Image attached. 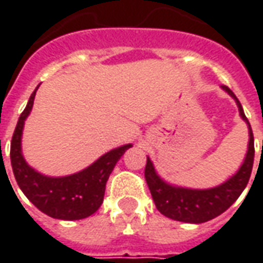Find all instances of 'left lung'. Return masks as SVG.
<instances>
[{"instance_id": "left-lung-1", "label": "left lung", "mask_w": 263, "mask_h": 263, "mask_svg": "<svg viewBox=\"0 0 263 263\" xmlns=\"http://www.w3.org/2000/svg\"><path fill=\"white\" fill-rule=\"evenodd\" d=\"M222 89L236 99L240 116L249 124L250 139H249V151L246 159L237 171V174L231 177L224 184L214 187V189H208V190H192V189L170 186L165 181H162L158 177L152 162L147 158L146 167H145V178H146L147 187L151 190V195L158 211L171 219L183 221V222H193V224L206 222L209 219L221 215L224 211H227L248 186L252 168H253V157H255L252 127L243 112L241 104L238 102L233 90L226 85H222Z\"/></svg>"}]
</instances>
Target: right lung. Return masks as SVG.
Wrapping results in <instances>:
<instances>
[{
    "mask_svg": "<svg viewBox=\"0 0 263 263\" xmlns=\"http://www.w3.org/2000/svg\"><path fill=\"white\" fill-rule=\"evenodd\" d=\"M35 95L36 89L29 98L25 111L18 117L11 139L10 158L15 181L26 197L39 211L49 217L66 221L89 217L101 206L108 177L112 173L117 161L123 157L128 147H132V145H124L109 151L90 167L73 176L54 178L36 173L33 168L26 164L22 155V132L26 117L32 111Z\"/></svg>",
    "mask_w": 263,
    "mask_h": 263,
    "instance_id": "right-lung-1",
    "label": "right lung"
}]
</instances>
